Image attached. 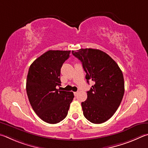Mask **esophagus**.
Instances as JSON below:
<instances>
[{
  "label": "esophagus",
  "instance_id": "34e87169",
  "mask_svg": "<svg viewBox=\"0 0 148 148\" xmlns=\"http://www.w3.org/2000/svg\"><path fill=\"white\" fill-rule=\"evenodd\" d=\"M73 94H74V95H75V96H76V95H77V94H78V92H73Z\"/></svg>",
  "mask_w": 148,
  "mask_h": 148
}]
</instances>
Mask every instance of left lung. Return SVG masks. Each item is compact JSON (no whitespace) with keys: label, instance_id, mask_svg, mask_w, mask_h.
<instances>
[{"label":"left lung","instance_id":"left-lung-1","mask_svg":"<svg viewBox=\"0 0 148 148\" xmlns=\"http://www.w3.org/2000/svg\"><path fill=\"white\" fill-rule=\"evenodd\" d=\"M81 60L86 79L95 84L81 103L84 117L95 124L107 121L117 110L123 99L125 86L122 71L111 57L99 49H81L72 51Z\"/></svg>","mask_w":148,"mask_h":148}]
</instances>
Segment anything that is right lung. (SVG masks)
Masks as SVG:
<instances>
[{
	"label": "right lung",
	"mask_w": 148,
	"mask_h": 148,
	"mask_svg": "<svg viewBox=\"0 0 148 148\" xmlns=\"http://www.w3.org/2000/svg\"><path fill=\"white\" fill-rule=\"evenodd\" d=\"M70 51H47L36 59L28 69L26 89L33 110L43 121L51 124L66 117L73 99L72 92L56 89L60 86V69Z\"/></svg>",
	"instance_id": "1"
}]
</instances>
